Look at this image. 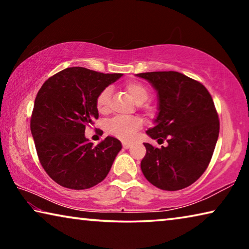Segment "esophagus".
<instances>
[{"instance_id": "obj_1", "label": "esophagus", "mask_w": 249, "mask_h": 249, "mask_svg": "<svg viewBox=\"0 0 249 249\" xmlns=\"http://www.w3.org/2000/svg\"><path fill=\"white\" fill-rule=\"evenodd\" d=\"M132 146V144H130V142H123V147L125 149H127V148H129V147Z\"/></svg>"}]
</instances>
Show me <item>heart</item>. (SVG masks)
<instances>
[{
    "label": "heart",
    "mask_w": 249,
    "mask_h": 249,
    "mask_svg": "<svg viewBox=\"0 0 249 249\" xmlns=\"http://www.w3.org/2000/svg\"><path fill=\"white\" fill-rule=\"evenodd\" d=\"M126 91L128 92L130 98L135 103L141 105L146 102L149 98V91L147 88L140 82L130 81L126 83ZM111 88H105L100 92L98 98L95 101L96 108L102 114H107L111 109ZM142 127V122L140 119L135 117H121L117 116L108 121L107 124V129L113 136L120 138L122 141H130L133 140L136 135L137 130Z\"/></svg>",
    "instance_id": "obj_1"
}]
</instances>
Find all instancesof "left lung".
I'll return each instance as SVG.
<instances>
[{"instance_id": "1", "label": "left lung", "mask_w": 249, "mask_h": 249, "mask_svg": "<svg viewBox=\"0 0 249 249\" xmlns=\"http://www.w3.org/2000/svg\"><path fill=\"white\" fill-rule=\"evenodd\" d=\"M157 92V116L147 135L166 147L144 142L145 178L161 190L177 191L200 178L215 148L220 122L203 84L176 71L138 73Z\"/></svg>"}]
</instances>
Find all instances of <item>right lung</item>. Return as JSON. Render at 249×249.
<instances>
[{
	"label": "right lung",
	"instance_id": "right-lung-1",
	"mask_svg": "<svg viewBox=\"0 0 249 249\" xmlns=\"http://www.w3.org/2000/svg\"><path fill=\"white\" fill-rule=\"evenodd\" d=\"M122 75L72 67L50 77L40 88L31 130L41 166L54 182L83 190L107 176L122 149L121 142L107 136L94 146L84 132L99 117V93Z\"/></svg>",
	"mask_w": 249,
	"mask_h": 249
}]
</instances>
